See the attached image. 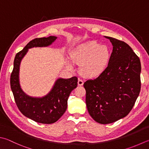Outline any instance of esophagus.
Instances as JSON below:
<instances>
[{"mask_svg":"<svg viewBox=\"0 0 149 149\" xmlns=\"http://www.w3.org/2000/svg\"><path fill=\"white\" fill-rule=\"evenodd\" d=\"M83 84H84V81H83L82 79H80V78H78V85L81 86H82Z\"/></svg>","mask_w":149,"mask_h":149,"instance_id":"esophagus-1","label":"esophagus"}]
</instances>
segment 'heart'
<instances>
[{
  "instance_id": "heart-1",
  "label": "heart",
  "mask_w": 149,
  "mask_h": 149,
  "mask_svg": "<svg viewBox=\"0 0 149 149\" xmlns=\"http://www.w3.org/2000/svg\"><path fill=\"white\" fill-rule=\"evenodd\" d=\"M110 56L109 47L95 41L80 44L71 53L72 62L80 64V71L87 77H97L102 73L107 68ZM66 65L68 69H73L69 61Z\"/></svg>"
}]
</instances>
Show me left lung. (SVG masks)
<instances>
[{
    "label": "left lung",
    "instance_id": "obj_1",
    "mask_svg": "<svg viewBox=\"0 0 149 149\" xmlns=\"http://www.w3.org/2000/svg\"><path fill=\"white\" fill-rule=\"evenodd\" d=\"M113 51L107 68L97 78L84 82L86 102L91 117L109 124L127 116L141 89V62L131 47L111 37Z\"/></svg>",
    "mask_w": 149,
    "mask_h": 149
}]
</instances>
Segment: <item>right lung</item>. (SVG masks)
Returning a JSON list of instances; mask_svg holds the SVG:
<instances>
[{"instance_id": "1", "label": "right lung", "mask_w": 149, "mask_h": 149, "mask_svg": "<svg viewBox=\"0 0 149 149\" xmlns=\"http://www.w3.org/2000/svg\"><path fill=\"white\" fill-rule=\"evenodd\" d=\"M57 39L56 36L36 38L17 53L10 77V86L14 99L21 113L28 118L42 124H52L63 116L67 109V100L71 92L77 88L78 78L73 77L58 78L48 94L41 98L32 97L22 90L19 84V67L22 59L29 49L47 47Z\"/></svg>"}]
</instances>
